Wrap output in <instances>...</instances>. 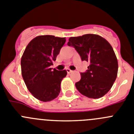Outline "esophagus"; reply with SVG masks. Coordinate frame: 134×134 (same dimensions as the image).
<instances>
[{"label": "esophagus", "mask_w": 134, "mask_h": 134, "mask_svg": "<svg viewBox=\"0 0 134 134\" xmlns=\"http://www.w3.org/2000/svg\"><path fill=\"white\" fill-rule=\"evenodd\" d=\"M67 73H69H69H72V72H73V71L71 69H67Z\"/></svg>", "instance_id": "1"}]
</instances>
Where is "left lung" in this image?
Here are the masks:
<instances>
[{
	"instance_id": "left-lung-1",
	"label": "left lung",
	"mask_w": 134,
	"mask_h": 134,
	"mask_svg": "<svg viewBox=\"0 0 134 134\" xmlns=\"http://www.w3.org/2000/svg\"><path fill=\"white\" fill-rule=\"evenodd\" d=\"M67 44L75 48L82 61L90 63L88 69L81 73L76 88L89 98L103 97L110 90L118 75V59L111 44L94 34L70 37Z\"/></svg>"
}]
</instances>
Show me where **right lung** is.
Wrapping results in <instances>:
<instances>
[{
	"label": "right lung",
	"mask_w": 134,
	"mask_h": 134,
	"mask_svg": "<svg viewBox=\"0 0 134 134\" xmlns=\"http://www.w3.org/2000/svg\"><path fill=\"white\" fill-rule=\"evenodd\" d=\"M65 37L53 35L38 36L26 46L21 58V72L26 87L37 99L50 102L61 91V83L67 75L66 70L50 68L56 60Z\"/></svg>",
	"instance_id": "obj_1"
}]
</instances>
